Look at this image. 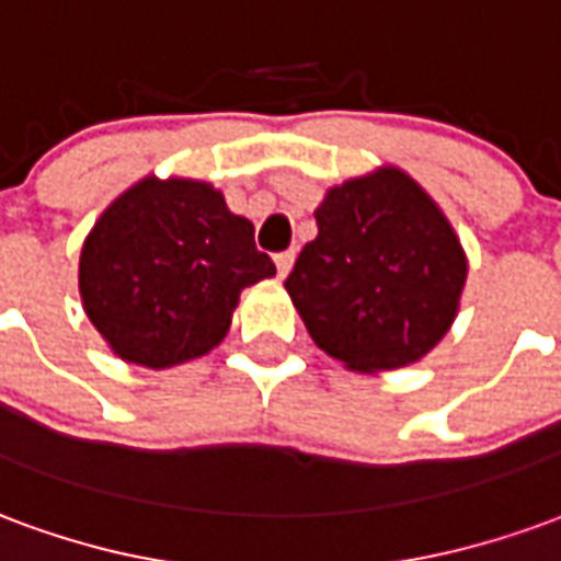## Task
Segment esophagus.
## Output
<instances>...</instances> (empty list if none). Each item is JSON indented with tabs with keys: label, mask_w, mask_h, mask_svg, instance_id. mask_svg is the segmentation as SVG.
<instances>
[{
	"label": "esophagus",
	"mask_w": 561,
	"mask_h": 561,
	"mask_svg": "<svg viewBox=\"0 0 561 561\" xmlns=\"http://www.w3.org/2000/svg\"><path fill=\"white\" fill-rule=\"evenodd\" d=\"M291 267H294V252H279V255H276V270H279L282 279L291 273Z\"/></svg>",
	"instance_id": "obj_1"
}]
</instances>
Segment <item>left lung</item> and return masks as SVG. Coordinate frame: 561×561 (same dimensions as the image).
<instances>
[{"instance_id": "1", "label": "left lung", "mask_w": 561, "mask_h": 561, "mask_svg": "<svg viewBox=\"0 0 561 561\" xmlns=\"http://www.w3.org/2000/svg\"><path fill=\"white\" fill-rule=\"evenodd\" d=\"M285 288L321 352L352 373L417 364L459 312L469 261L442 207L381 164L328 188Z\"/></svg>"}]
</instances>
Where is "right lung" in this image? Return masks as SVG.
<instances>
[{"label":"right lung","mask_w":561,"mask_h":561,"mask_svg":"<svg viewBox=\"0 0 561 561\" xmlns=\"http://www.w3.org/2000/svg\"><path fill=\"white\" fill-rule=\"evenodd\" d=\"M276 276L255 228L204 180L144 176L83 240V312L126 364L168 369L204 357L231 328L240 291Z\"/></svg>","instance_id":"right-lung-1"}]
</instances>
